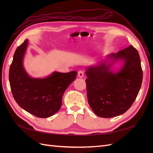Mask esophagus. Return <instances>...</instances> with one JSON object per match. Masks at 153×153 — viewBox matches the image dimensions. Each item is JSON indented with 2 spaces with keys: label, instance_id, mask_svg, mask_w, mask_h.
I'll return each mask as SVG.
<instances>
[{
  "label": "esophagus",
  "instance_id": "34e87169",
  "mask_svg": "<svg viewBox=\"0 0 153 153\" xmlns=\"http://www.w3.org/2000/svg\"><path fill=\"white\" fill-rule=\"evenodd\" d=\"M84 71H83L82 70L78 71V77L82 78L83 76H84Z\"/></svg>",
  "mask_w": 153,
  "mask_h": 153
}]
</instances>
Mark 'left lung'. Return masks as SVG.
Segmentation results:
<instances>
[{
	"label": "left lung",
	"instance_id": "8db88e82",
	"mask_svg": "<svg viewBox=\"0 0 153 153\" xmlns=\"http://www.w3.org/2000/svg\"><path fill=\"white\" fill-rule=\"evenodd\" d=\"M106 64L91 66L85 72L87 78L88 103L98 116L110 118L126 112L131 107L139 92L143 78L140 59L132 45L107 56ZM118 59L123 61L117 72L110 70L111 64Z\"/></svg>",
	"mask_w": 153,
	"mask_h": 153
}]
</instances>
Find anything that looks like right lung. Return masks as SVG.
Wrapping results in <instances>:
<instances>
[{"mask_svg":"<svg viewBox=\"0 0 153 153\" xmlns=\"http://www.w3.org/2000/svg\"><path fill=\"white\" fill-rule=\"evenodd\" d=\"M28 40L18 47L10 66L9 79L14 99L21 108L36 117L47 118L58 112L68 86L77 72H53L45 78L29 76L23 66Z\"/></svg>","mask_w":153,"mask_h":153,"instance_id":"obj_1","label":"right lung"}]
</instances>
